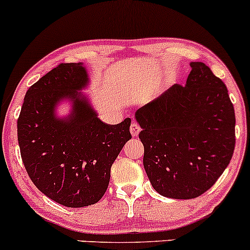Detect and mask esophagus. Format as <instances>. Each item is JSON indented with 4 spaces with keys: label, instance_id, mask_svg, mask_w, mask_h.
Listing matches in <instances>:
<instances>
[{
    "label": "esophagus",
    "instance_id": "34e87169",
    "mask_svg": "<svg viewBox=\"0 0 250 250\" xmlns=\"http://www.w3.org/2000/svg\"><path fill=\"white\" fill-rule=\"evenodd\" d=\"M140 130H142V128H140V126L137 124L136 122H133L132 124H131V127H130V131H131V134H132L133 137H137L139 134V132H140Z\"/></svg>",
    "mask_w": 250,
    "mask_h": 250
}]
</instances>
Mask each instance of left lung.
<instances>
[{"label": "left lung", "mask_w": 250, "mask_h": 250, "mask_svg": "<svg viewBox=\"0 0 250 250\" xmlns=\"http://www.w3.org/2000/svg\"><path fill=\"white\" fill-rule=\"evenodd\" d=\"M186 86L173 85L136 112L145 171L155 190L196 198L216 183L235 148L228 89L203 62H191Z\"/></svg>", "instance_id": "1"}]
</instances>
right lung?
I'll return each instance as SVG.
<instances>
[{
	"label": "right lung",
	"mask_w": 250,
	"mask_h": 250,
	"mask_svg": "<svg viewBox=\"0 0 250 250\" xmlns=\"http://www.w3.org/2000/svg\"><path fill=\"white\" fill-rule=\"evenodd\" d=\"M83 63H60L28 88L18 119L21 158L42 193L61 206L83 208L107 190L111 167L127 140L131 119L108 125L97 117L86 97ZM71 99L68 118L55 117L56 104Z\"/></svg>",
	"instance_id": "1"
}]
</instances>
